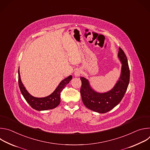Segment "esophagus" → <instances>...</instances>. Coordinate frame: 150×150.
I'll use <instances>...</instances> for the list:
<instances>
[{"label": "esophagus", "instance_id": "1", "mask_svg": "<svg viewBox=\"0 0 150 150\" xmlns=\"http://www.w3.org/2000/svg\"><path fill=\"white\" fill-rule=\"evenodd\" d=\"M82 74V71H81V69H76L75 71V72H74V75L75 76H79L80 75H81V74Z\"/></svg>", "mask_w": 150, "mask_h": 150}]
</instances>
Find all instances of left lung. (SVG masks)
<instances>
[{"label": "left lung", "instance_id": "obj_1", "mask_svg": "<svg viewBox=\"0 0 150 150\" xmlns=\"http://www.w3.org/2000/svg\"><path fill=\"white\" fill-rule=\"evenodd\" d=\"M118 57L122 63L120 78L114 87L104 93L95 91L90 86L88 79L81 77L80 90L83 104L88 109L100 113H105L113 109L122 100L129 85L130 71L127 59L123 50L119 47Z\"/></svg>", "mask_w": 150, "mask_h": 150}]
</instances>
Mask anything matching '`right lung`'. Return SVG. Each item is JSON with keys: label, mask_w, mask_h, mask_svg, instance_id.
Here are the masks:
<instances>
[{"label": "right lung", "mask_w": 150, "mask_h": 150, "mask_svg": "<svg viewBox=\"0 0 150 150\" xmlns=\"http://www.w3.org/2000/svg\"><path fill=\"white\" fill-rule=\"evenodd\" d=\"M72 78V75H70L62 80L59 84L56 89L50 95L45 97L37 98L31 96L27 91L23 82H21L19 71L18 70V83L21 92L31 108L38 111L47 110L56 108L60 102L61 91L71 81Z\"/></svg>", "instance_id": "add662e5"}]
</instances>
